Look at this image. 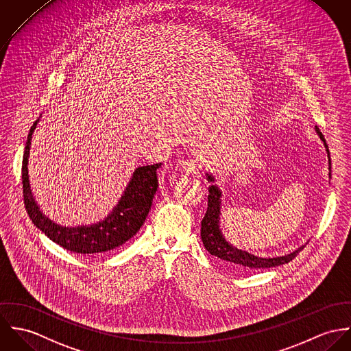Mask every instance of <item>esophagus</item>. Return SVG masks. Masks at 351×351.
I'll list each match as a JSON object with an SVG mask.
<instances>
[{
    "label": "esophagus",
    "mask_w": 351,
    "mask_h": 351,
    "mask_svg": "<svg viewBox=\"0 0 351 351\" xmlns=\"http://www.w3.org/2000/svg\"><path fill=\"white\" fill-rule=\"evenodd\" d=\"M182 167L187 173H197V171L202 168V160L199 157H189L186 161H183Z\"/></svg>",
    "instance_id": "obj_1"
}]
</instances>
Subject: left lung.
Returning <instances> with one entry per match:
<instances>
[{
    "label": "left lung",
    "instance_id": "8db88e82",
    "mask_svg": "<svg viewBox=\"0 0 351 351\" xmlns=\"http://www.w3.org/2000/svg\"><path fill=\"white\" fill-rule=\"evenodd\" d=\"M316 132L320 136L322 141L324 143L326 151L330 157L328 145L317 126H316ZM328 162H330V169H331V160H328ZM330 176H331V173H330ZM207 179L210 182H214V178L211 175H207ZM219 214H221V191L218 190L217 186H210L208 187L207 211H206V214L202 219V225H200L202 226L200 237H202L204 247L213 256H217L218 258L225 260L233 268L242 269V271H257V269L278 267V265L292 261L304 249V246H302V247L296 249L295 252H292L291 254H287L282 257H273V258L256 257L253 254H249L247 252L235 249L222 235V232L219 229Z\"/></svg>",
    "mask_w": 351,
    "mask_h": 351
}]
</instances>
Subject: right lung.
I'll use <instances>...</instances> for the list:
<instances>
[{"instance_id": "right-lung-1", "label": "right lung", "mask_w": 351, "mask_h": 351, "mask_svg": "<svg viewBox=\"0 0 351 351\" xmlns=\"http://www.w3.org/2000/svg\"><path fill=\"white\" fill-rule=\"evenodd\" d=\"M38 122L39 119L34 122L29 130L21 168L23 196L25 210L32 222L36 225V228L55 243L79 254H97L109 252L121 246L128 239H130L144 225L145 218L151 210L152 200L158 187L156 171L161 165V162L138 167L134 171L117 206L102 222H98L91 226H59L43 215L29 187L28 157L31 149L32 133Z\"/></svg>"}]
</instances>
